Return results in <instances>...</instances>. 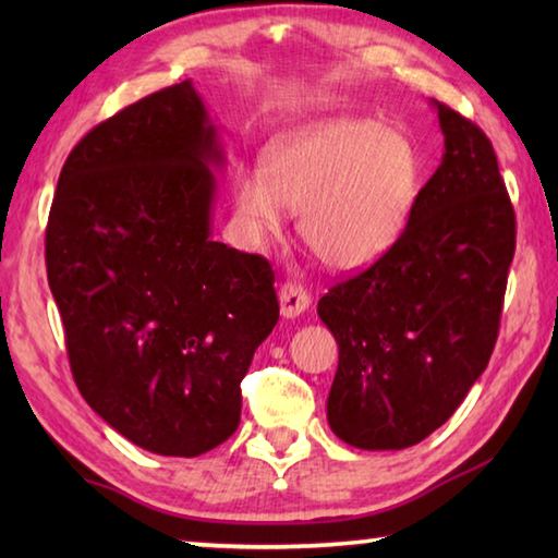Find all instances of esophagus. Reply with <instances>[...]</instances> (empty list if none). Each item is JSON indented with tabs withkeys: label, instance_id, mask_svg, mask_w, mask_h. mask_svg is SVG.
I'll return each mask as SVG.
<instances>
[{
	"label": "esophagus",
	"instance_id": "esophagus-1",
	"mask_svg": "<svg viewBox=\"0 0 558 558\" xmlns=\"http://www.w3.org/2000/svg\"><path fill=\"white\" fill-rule=\"evenodd\" d=\"M278 302H280V315L286 319H292V317H300L310 307V295L305 292V288L295 286V282H286V286L278 290Z\"/></svg>",
	"mask_w": 558,
	"mask_h": 558
}]
</instances>
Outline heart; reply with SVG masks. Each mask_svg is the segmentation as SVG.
<instances>
[{
	"instance_id": "1",
	"label": "heart",
	"mask_w": 558,
	"mask_h": 558,
	"mask_svg": "<svg viewBox=\"0 0 558 558\" xmlns=\"http://www.w3.org/2000/svg\"><path fill=\"white\" fill-rule=\"evenodd\" d=\"M418 159L399 130L366 118H329L263 149V172L233 182V209L253 243L278 241L288 209L332 270H362L393 248L409 221Z\"/></svg>"
}]
</instances>
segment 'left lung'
Wrapping results in <instances>:
<instances>
[{
	"instance_id": "1",
	"label": "left lung",
	"mask_w": 558,
	"mask_h": 558,
	"mask_svg": "<svg viewBox=\"0 0 558 558\" xmlns=\"http://www.w3.org/2000/svg\"><path fill=\"white\" fill-rule=\"evenodd\" d=\"M440 167L399 241L317 302L339 364L327 421L362 450H403L440 428L487 369L517 223L497 155L475 122L430 100Z\"/></svg>"
}]
</instances>
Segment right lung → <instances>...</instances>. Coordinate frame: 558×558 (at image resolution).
<instances>
[{"label": "right lung", "instance_id": "obj_1", "mask_svg": "<svg viewBox=\"0 0 558 558\" xmlns=\"http://www.w3.org/2000/svg\"><path fill=\"white\" fill-rule=\"evenodd\" d=\"M219 128L182 81L93 128L61 169L46 272L78 391L143 450L233 436L241 379L278 323L270 263L211 239Z\"/></svg>", "mask_w": 558, "mask_h": 558}]
</instances>
